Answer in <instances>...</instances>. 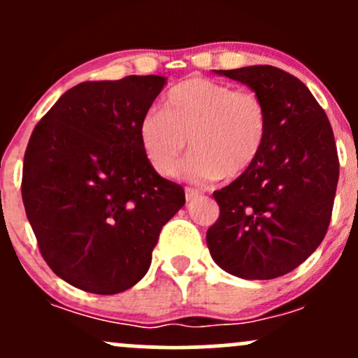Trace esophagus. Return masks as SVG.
<instances>
[{
	"instance_id": "34e87169",
	"label": "esophagus",
	"mask_w": 358,
	"mask_h": 358,
	"mask_svg": "<svg viewBox=\"0 0 358 358\" xmlns=\"http://www.w3.org/2000/svg\"><path fill=\"white\" fill-rule=\"evenodd\" d=\"M199 195H200V192L196 190V188H192V187L185 188V199H187V200L196 199V196H199Z\"/></svg>"
}]
</instances>
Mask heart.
<instances>
[{
  "label": "heart",
  "mask_w": 358,
  "mask_h": 358,
  "mask_svg": "<svg viewBox=\"0 0 358 358\" xmlns=\"http://www.w3.org/2000/svg\"><path fill=\"white\" fill-rule=\"evenodd\" d=\"M268 109L254 90L190 77L168 90L165 110H150L139 139L151 166L163 176L178 171L188 146L193 153L183 175L196 183L239 178L252 166L268 133Z\"/></svg>",
  "instance_id": "obj_1"
}]
</instances>
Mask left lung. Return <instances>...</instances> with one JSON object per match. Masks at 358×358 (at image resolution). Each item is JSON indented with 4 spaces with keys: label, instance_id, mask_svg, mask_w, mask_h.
I'll return each mask as SVG.
<instances>
[{
    "label": "left lung",
    "instance_id": "1",
    "mask_svg": "<svg viewBox=\"0 0 358 358\" xmlns=\"http://www.w3.org/2000/svg\"><path fill=\"white\" fill-rule=\"evenodd\" d=\"M219 73L257 92L269 121L252 166L213 192L220 213L208 227L207 245L234 276H285L327 236L340 171L334 129L313 94L289 72L252 65Z\"/></svg>",
    "mask_w": 358,
    "mask_h": 358
}]
</instances>
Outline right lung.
<instances>
[{"mask_svg": "<svg viewBox=\"0 0 358 358\" xmlns=\"http://www.w3.org/2000/svg\"><path fill=\"white\" fill-rule=\"evenodd\" d=\"M162 76L82 82L40 119L23 159L22 196L40 254L57 276L94 294L148 273L162 227L185 205L156 173L139 124Z\"/></svg>", "mask_w": 358, "mask_h": 358, "instance_id": "right-lung-1", "label": "right lung"}]
</instances>
